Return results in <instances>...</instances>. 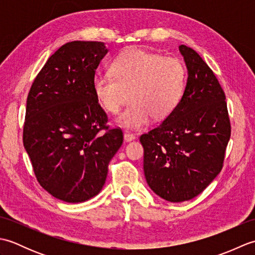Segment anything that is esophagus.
Masks as SVG:
<instances>
[{"mask_svg":"<svg viewBox=\"0 0 255 255\" xmlns=\"http://www.w3.org/2000/svg\"><path fill=\"white\" fill-rule=\"evenodd\" d=\"M124 139H125V141H126V142H129V141H132V140L136 139V136H134V134H132V133H130V132L126 131L124 133Z\"/></svg>","mask_w":255,"mask_h":255,"instance_id":"1","label":"esophagus"}]
</instances>
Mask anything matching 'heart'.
Returning <instances> with one entry per match:
<instances>
[{
  "label": "heart",
  "mask_w": 255,
  "mask_h": 255,
  "mask_svg": "<svg viewBox=\"0 0 255 255\" xmlns=\"http://www.w3.org/2000/svg\"><path fill=\"white\" fill-rule=\"evenodd\" d=\"M185 68L176 58L143 49H129L113 61L111 74L93 80L96 101L110 114H117L129 96L130 103L117 118L121 126L141 129L175 110L185 84Z\"/></svg>",
  "instance_id": "heart-1"
}]
</instances>
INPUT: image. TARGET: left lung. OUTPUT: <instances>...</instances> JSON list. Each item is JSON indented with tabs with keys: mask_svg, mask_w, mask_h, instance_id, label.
<instances>
[{
	"mask_svg": "<svg viewBox=\"0 0 255 255\" xmlns=\"http://www.w3.org/2000/svg\"><path fill=\"white\" fill-rule=\"evenodd\" d=\"M187 69L175 110L140 137L143 171L152 191L171 203L196 197L223 169L231 126L217 78L192 48L178 46Z\"/></svg>",
	"mask_w": 255,
	"mask_h": 255,
	"instance_id": "1",
	"label": "left lung"
}]
</instances>
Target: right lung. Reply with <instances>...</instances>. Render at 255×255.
<instances>
[{"mask_svg": "<svg viewBox=\"0 0 255 255\" xmlns=\"http://www.w3.org/2000/svg\"><path fill=\"white\" fill-rule=\"evenodd\" d=\"M107 52L101 41L63 45L27 97L26 152L41 187L67 203H82L101 192L110 161L123 144L122 129L106 126L93 91L95 71Z\"/></svg>", "mask_w": 255, "mask_h": 255, "instance_id": "add662e5", "label": "right lung"}]
</instances>
